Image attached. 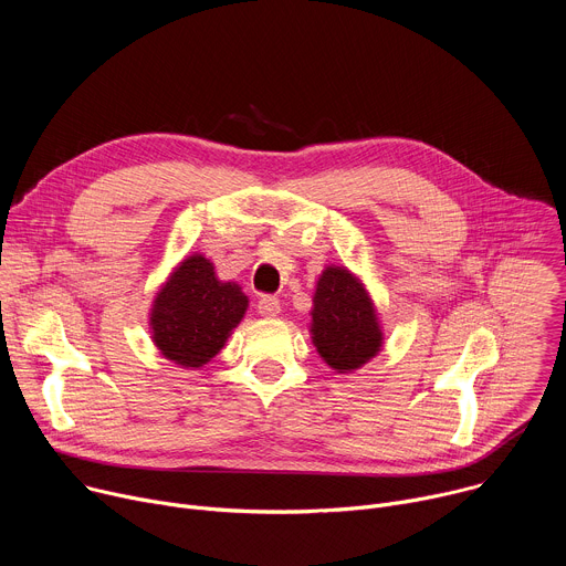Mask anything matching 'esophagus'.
Masks as SVG:
<instances>
[{
	"label": "esophagus",
	"instance_id": "esophagus-1",
	"mask_svg": "<svg viewBox=\"0 0 566 566\" xmlns=\"http://www.w3.org/2000/svg\"><path fill=\"white\" fill-rule=\"evenodd\" d=\"M258 311L264 317H275V315L282 313V304H280V300L275 295H264L260 300V304H258Z\"/></svg>",
	"mask_w": 566,
	"mask_h": 566
}]
</instances>
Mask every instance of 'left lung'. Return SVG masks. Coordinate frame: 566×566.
Listing matches in <instances>:
<instances>
[{
    "instance_id": "obj_1",
    "label": "left lung",
    "mask_w": 566,
    "mask_h": 566,
    "mask_svg": "<svg viewBox=\"0 0 566 566\" xmlns=\"http://www.w3.org/2000/svg\"><path fill=\"white\" fill-rule=\"evenodd\" d=\"M308 334L315 352L338 374L365 367L382 349V325L363 280L329 264L317 275Z\"/></svg>"
}]
</instances>
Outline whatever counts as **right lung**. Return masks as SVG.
Segmentation results:
<instances>
[{
    "label": "right lung",
    "mask_w": 566,
    "mask_h": 566,
    "mask_svg": "<svg viewBox=\"0 0 566 566\" xmlns=\"http://www.w3.org/2000/svg\"><path fill=\"white\" fill-rule=\"evenodd\" d=\"M249 295L217 277L214 264L192 253L158 286L149 308L154 347L181 369H201L244 319Z\"/></svg>",
    "instance_id": "obj_1"
}]
</instances>
